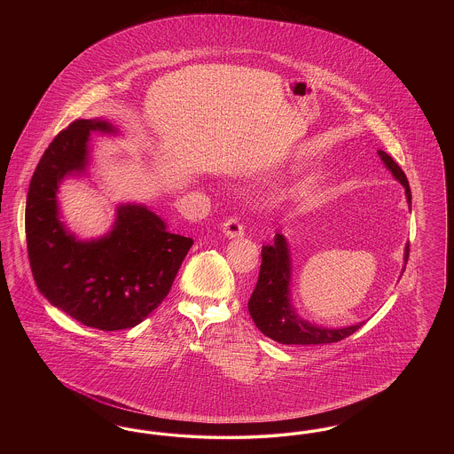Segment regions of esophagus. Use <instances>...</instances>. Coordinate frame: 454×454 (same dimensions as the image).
I'll return each mask as SVG.
<instances>
[{"instance_id":"esophagus-1","label":"esophagus","mask_w":454,"mask_h":454,"mask_svg":"<svg viewBox=\"0 0 454 454\" xmlns=\"http://www.w3.org/2000/svg\"><path fill=\"white\" fill-rule=\"evenodd\" d=\"M223 233L228 238L243 237L245 226L239 223L238 217H228V219L223 223Z\"/></svg>"}]
</instances>
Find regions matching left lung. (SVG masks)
Here are the masks:
<instances>
[{"label": "left lung", "mask_w": 454, "mask_h": 454, "mask_svg": "<svg viewBox=\"0 0 454 454\" xmlns=\"http://www.w3.org/2000/svg\"><path fill=\"white\" fill-rule=\"evenodd\" d=\"M393 176L405 187L407 200L411 204V192L407 175L398 163L385 152H378ZM409 245L405 247V262L409 260ZM291 260L287 243L282 235H276L274 243L262 247L259 281L250 296L248 311L260 332L269 339L286 346H318L344 340L359 330L363 324L346 328H320L306 324L296 317L289 302Z\"/></svg>", "instance_id": "obj_1"}]
</instances>
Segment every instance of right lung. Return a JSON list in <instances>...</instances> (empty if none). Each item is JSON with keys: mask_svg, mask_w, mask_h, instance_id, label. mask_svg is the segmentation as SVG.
Instances as JSON below:
<instances>
[{"mask_svg": "<svg viewBox=\"0 0 454 454\" xmlns=\"http://www.w3.org/2000/svg\"><path fill=\"white\" fill-rule=\"evenodd\" d=\"M91 130L114 128L78 119L43 152L27 194V252L47 301L80 324L114 332L141 324L163 302L194 239L170 233L161 217L130 204L119 206L107 237L78 241L66 231L58 217V184L85 168Z\"/></svg>", "mask_w": 454, "mask_h": 454, "instance_id": "obj_1", "label": "right lung"}]
</instances>
